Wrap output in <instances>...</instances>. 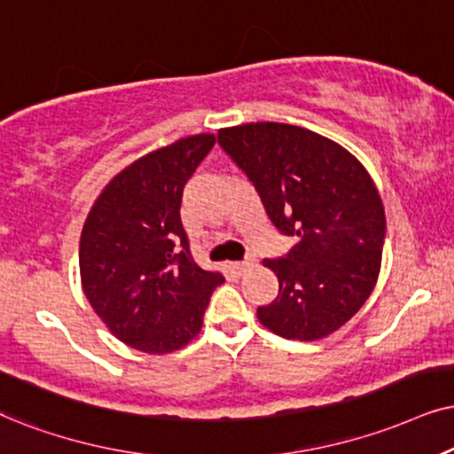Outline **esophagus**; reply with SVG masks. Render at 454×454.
<instances>
[{"mask_svg":"<svg viewBox=\"0 0 454 454\" xmlns=\"http://www.w3.org/2000/svg\"><path fill=\"white\" fill-rule=\"evenodd\" d=\"M249 268H254V260H243V262H234L232 263V270H234V272H239V274L247 272Z\"/></svg>","mask_w":454,"mask_h":454,"instance_id":"obj_1","label":"esophagus"}]
</instances>
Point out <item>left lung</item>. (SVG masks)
Wrapping results in <instances>:
<instances>
[{
    "instance_id": "obj_1",
    "label": "left lung",
    "mask_w": 454,
    "mask_h": 454,
    "mask_svg": "<svg viewBox=\"0 0 454 454\" xmlns=\"http://www.w3.org/2000/svg\"><path fill=\"white\" fill-rule=\"evenodd\" d=\"M245 171L263 209L294 249L263 266L278 295L257 308L260 323L285 340L314 341L335 333L375 289L386 211L375 182L354 154L297 125L245 123L217 131Z\"/></svg>"
}]
</instances>
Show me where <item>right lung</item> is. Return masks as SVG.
I'll return each mask as SVG.
<instances>
[{
	"label": "right lung",
	"mask_w": 454,
	"mask_h": 454,
	"mask_svg": "<svg viewBox=\"0 0 454 454\" xmlns=\"http://www.w3.org/2000/svg\"><path fill=\"white\" fill-rule=\"evenodd\" d=\"M214 145V134H197L134 160L83 223V294L108 331L140 352L169 354L194 340L223 283L192 260L180 220L184 184Z\"/></svg>",
	"instance_id": "add662e5"
}]
</instances>
